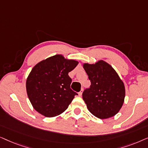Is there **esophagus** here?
Returning <instances> with one entry per match:
<instances>
[{
  "label": "esophagus",
  "mask_w": 148,
  "mask_h": 148,
  "mask_svg": "<svg viewBox=\"0 0 148 148\" xmlns=\"http://www.w3.org/2000/svg\"><path fill=\"white\" fill-rule=\"evenodd\" d=\"M83 92H84V90H83V89H82V90H81L80 92L78 93L79 96H82V94H83Z\"/></svg>",
  "instance_id": "obj_1"
}]
</instances>
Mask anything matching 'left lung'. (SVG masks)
I'll return each instance as SVG.
<instances>
[{"instance_id":"1","label":"left lung","mask_w":148,"mask_h":148,"mask_svg":"<svg viewBox=\"0 0 148 148\" xmlns=\"http://www.w3.org/2000/svg\"><path fill=\"white\" fill-rule=\"evenodd\" d=\"M83 66L91 82L90 88L82 94L89 111L101 119L114 116L124 103L123 81L112 66L102 60L95 64L84 63Z\"/></svg>"}]
</instances>
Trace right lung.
Listing matches in <instances>:
<instances>
[{
    "mask_svg": "<svg viewBox=\"0 0 148 148\" xmlns=\"http://www.w3.org/2000/svg\"><path fill=\"white\" fill-rule=\"evenodd\" d=\"M78 61L61 54L50 56L36 64L26 80L27 96L34 108L46 117L58 116L67 109L76 92L70 88L68 73Z\"/></svg>",
    "mask_w": 148,
    "mask_h": 148,
    "instance_id": "obj_1",
    "label": "right lung"
}]
</instances>
